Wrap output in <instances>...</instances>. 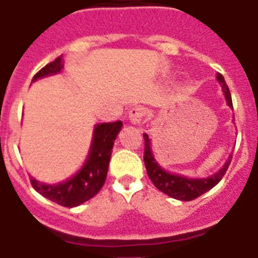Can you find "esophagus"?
I'll use <instances>...</instances> for the list:
<instances>
[{
    "mask_svg": "<svg viewBox=\"0 0 258 258\" xmlns=\"http://www.w3.org/2000/svg\"><path fill=\"white\" fill-rule=\"evenodd\" d=\"M143 115H145V111H143L142 107H133V108L129 111L127 120H129V122H132L133 125H140L141 122H142Z\"/></svg>",
    "mask_w": 258,
    "mask_h": 258,
    "instance_id": "34e87169",
    "label": "esophagus"
}]
</instances>
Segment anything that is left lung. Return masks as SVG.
Masks as SVG:
<instances>
[{
  "label": "left lung",
  "instance_id": "obj_1",
  "mask_svg": "<svg viewBox=\"0 0 258 258\" xmlns=\"http://www.w3.org/2000/svg\"><path fill=\"white\" fill-rule=\"evenodd\" d=\"M216 79L222 88L226 104L230 108H232L231 94H230L229 88L225 83V79L221 74H217ZM143 138H145V157H143V160H145L146 169H147L150 179L161 192L166 194L168 197L173 198V199L182 200V202H190V200L197 199L200 195L213 188L222 179L227 168H229L230 161H231L232 155L230 154L226 163L223 164L216 173L208 175V177H203V178H192V177L190 178V177H186L183 174L168 172V170L164 169L155 159V155L152 152V141L149 134H143Z\"/></svg>",
  "mask_w": 258,
  "mask_h": 258
}]
</instances>
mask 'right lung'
<instances>
[{
    "label": "right lung",
    "instance_id": "1",
    "mask_svg": "<svg viewBox=\"0 0 258 258\" xmlns=\"http://www.w3.org/2000/svg\"><path fill=\"white\" fill-rule=\"evenodd\" d=\"M63 68L64 60L59 56L38 71L32 79V83L44 77L60 74ZM121 127V121L95 124L90 149L83 166L74 175L58 183H44L31 175L33 188L46 199L67 208H74L92 199L106 181L113 143Z\"/></svg>",
    "mask_w": 258,
    "mask_h": 258
}]
</instances>
